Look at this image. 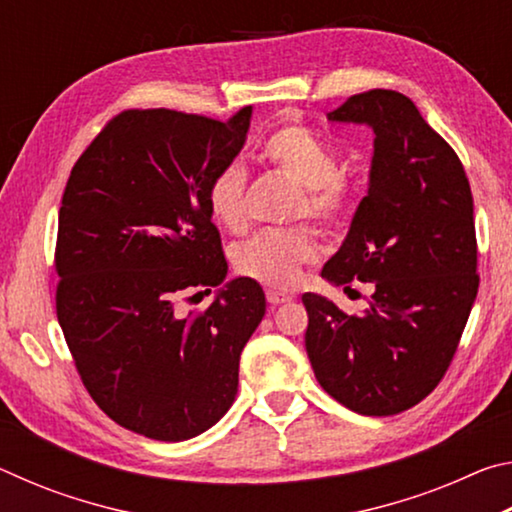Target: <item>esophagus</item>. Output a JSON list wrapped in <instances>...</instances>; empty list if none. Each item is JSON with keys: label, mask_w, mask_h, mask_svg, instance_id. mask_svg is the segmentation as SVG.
I'll return each instance as SVG.
<instances>
[{"label": "esophagus", "mask_w": 512, "mask_h": 512, "mask_svg": "<svg viewBox=\"0 0 512 512\" xmlns=\"http://www.w3.org/2000/svg\"><path fill=\"white\" fill-rule=\"evenodd\" d=\"M291 298H293L291 293H284V291H275V289L266 291V300L271 302V305H282V302H289Z\"/></svg>", "instance_id": "1"}]
</instances>
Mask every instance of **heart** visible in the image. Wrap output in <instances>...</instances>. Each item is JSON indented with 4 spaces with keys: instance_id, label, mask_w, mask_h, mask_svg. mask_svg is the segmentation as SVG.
Wrapping results in <instances>:
<instances>
[{
    "instance_id": "heart-1",
    "label": "heart",
    "mask_w": 512,
    "mask_h": 512,
    "mask_svg": "<svg viewBox=\"0 0 512 512\" xmlns=\"http://www.w3.org/2000/svg\"><path fill=\"white\" fill-rule=\"evenodd\" d=\"M262 158L275 171L300 185L291 216H309L332 228L350 207V185L339 173L332 146L309 131L291 124L277 128L262 144ZM207 210L214 223L230 232L246 225V171L232 162L214 173L207 185ZM316 257V241L305 225L257 232L235 248V266L241 275L275 289H289L300 280L302 266Z\"/></svg>"
}]
</instances>
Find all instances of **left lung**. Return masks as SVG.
Returning a JSON list of instances; mask_svg holds the SVG:
<instances>
[{
  "label": "left lung",
  "instance_id": "8db88e82",
  "mask_svg": "<svg viewBox=\"0 0 512 512\" xmlns=\"http://www.w3.org/2000/svg\"><path fill=\"white\" fill-rule=\"evenodd\" d=\"M329 121L375 133L368 194L323 266L345 289L370 282L361 316L305 293V348L318 384L361 415H395L445 377L479 289L474 203L458 155L393 90L354 94Z\"/></svg>",
  "mask_w": 512,
  "mask_h": 512
}]
</instances>
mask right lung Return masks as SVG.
<instances>
[{
  "label": "right lung",
  "mask_w": 512,
  "mask_h": 512,
  "mask_svg": "<svg viewBox=\"0 0 512 512\" xmlns=\"http://www.w3.org/2000/svg\"><path fill=\"white\" fill-rule=\"evenodd\" d=\"M250 115V106L228 121L124 110L69 173L58 323L92 400L146 438L180 443L223 418L241 350L264 318V291L250 277L225 284L203 311L178 307L228 275L207 185L237 158Z\"/></svg>",
  "instance_id": "add662e5"
}]
</instances>
